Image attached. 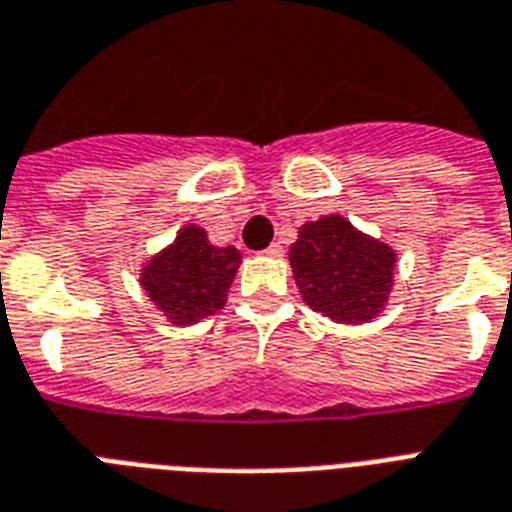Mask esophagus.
Listing matches in <instances>:
<instances>
[{
    "label": "esophagus",
    "mask_w": 512,
    "mask_h": 512,
    "mask_svg": "<svg viewBox=\"0 0 512 512\" xmlns=\"http://www.w3.org/2000/svg\"><path fill=\"white\" fill-rule=\"evenodd\" d=\"M263 255L281 257V255H284V247H281V244H271V247H268V249H263Z\"/></svg>",
    "instance_id": "obj_1"
}]
</instances>
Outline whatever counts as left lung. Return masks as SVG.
Masks as SVG:
<instances>
[{
	"instance_id": "left-lung-1",
	"label": "left lung",
	"mask_w": 512,
	"mask_h": 512,
	"mask_svg": "<svg viewBox=\"0 0 512 512\" xmlns=\"http://www.w3.org/2000/svg\"><path fill=\"white\" fill-rule=\"evenodd\" d=\"M289 263L313 311L337 324H364L388 300L396 255L388 244L358 233L345 217L329 215L300 228Z\"/></svg>"
}]
</instances>
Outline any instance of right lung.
Segmentation results:
<instances>
[{
  "label": "right lung",
  "instance_id": "right-lung-1",
  "mask_svg": "<svg viewBox=\"0 0 512 512\" xmlns=\"http://www.w3.org/2000/svg\"><path fill=\"white\" fill-rule=\"evenodd\" d=\"M239 260V249L212 247L207 231L188 225L143 268L140 284L172 324H196L223 308Z\"/></svg>",
  "mask_w": 512,
  "mask_h": 512
}]
</instances>
